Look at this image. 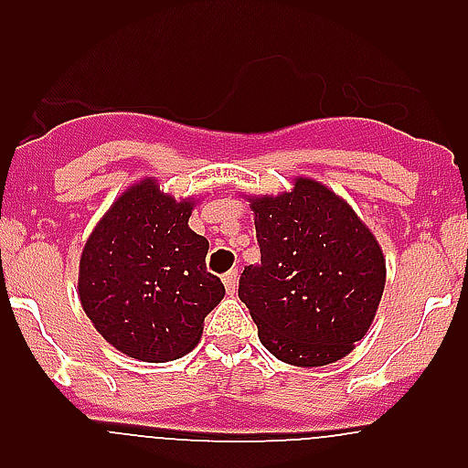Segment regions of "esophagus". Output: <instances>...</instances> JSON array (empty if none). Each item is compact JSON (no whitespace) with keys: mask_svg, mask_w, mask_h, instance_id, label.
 Wrapping results in <instances>:
<instances>
[{"mask_svg":"<svg viewBox=\"0 0 468 468\" xmlns=\"http://www.w3.org/2000/svg\"><path fill=\"white\" fill-rule=\"evenodd\" d=\"M224 287L230 296L238 292V269H230V271L224 273Z\"/></svg>","mask_w":468,"mask_h":468,"instance_id":"esophagus-1","label":"esophagus"}]
</instances>
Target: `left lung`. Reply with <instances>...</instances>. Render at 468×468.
I'll list each match as a JSON object with an SVG mask.
<instances>
[{"label":"left lung","mask_w":468,"mask_h":468,"mask_svg":"<svg viewBox=\"0 0 468 468\" xmlns=\"http://www.w3.org/2000/svg\"><path fill=\"white\" fill-rule=\"evenodd\" d=\"M261 262L244 267L239 299L262 346L296 367L342 360L369 330L385 290L382 249L346 201L313 178L258 197Z\"/></svg>","instance_id":"left-lung-1"}]
</instances>
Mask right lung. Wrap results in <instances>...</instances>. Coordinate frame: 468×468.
Segmentation results:
<instances>
[{
	"instance_id": "add662e5",
	"label": "right lung",
	"mask_w": 468,
	"mask_h": 468,
	"mask_svg": "<svg viewBox=\"0 0 468 468\" xmlns=\"http://www.w3.org/2000/svg\"><path fill=\"white\" fill-rule=\"evenodd\" d=\"M192 206L144 178L111 206L83 249V310L129 357L186 356L201 339L206 314L224 299V282L206 269L207 239L187 226Z\"/></svg>"
}]
</instances>
